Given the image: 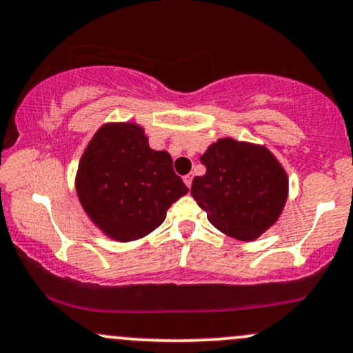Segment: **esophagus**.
I'll return each mask as SVG.
<instances>
[{
  "mask_svg": "<svg viewBox=\"0 0 353 353\" xmlns=\"http://www.w3.org/2000/svg\"><path fill=\"white\" fill-rule=\"evenodd\" d=\"M184 183H185V185H188V188H191V184H192V174H188V176H184Z\"/></svg>",
  "mask_w": 353,
  "mask_h": 353,
  "instance_id": "34e87169",
  "label": "esophagus"
}]
</instances>
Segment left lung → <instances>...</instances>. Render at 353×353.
Here are the masks:
<instances>
[{
	"label": "left lung",
	"instance_id": "obj_1",
	"mask_svg": "<svg viewBox=\"0 0 353 353\" xmlns=\"http://www.w3.org/2000/svg\"><path fill=\"white\" fill-rule=\"evenodd\" d=\"M201 164L206 174L194 177L191 194L224 234L253 241L281 214L288 177L268 149L219 139L201 156Z\"/></svg>",
	"mask_w": 353,
	"mask_h": 353
}]
</instances>
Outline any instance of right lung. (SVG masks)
Returning <instances> with one entry per match:
<instances>
[{"mask_svg":"<svg viewBox=\"0 0 353 353\" xmlns=\"http://www.w3.org/2000/svg\"><path fill=\"white\" fill-rule=\"evenodd\" d=\"M165 150H152L135 123H108L83 152L77 194L90 219L110 238L134 241L162 224L188 194Z\"/></svg>","mask_w":353,"mask_h":353,"instance_id":"add662e5","label":"right lung"}]
</instances>
